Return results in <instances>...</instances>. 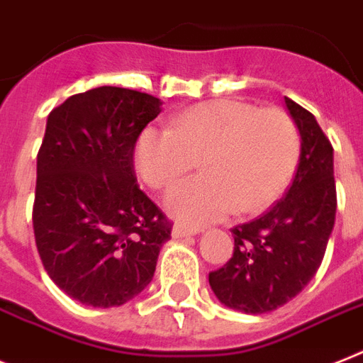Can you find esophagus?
Wrapping results in <instances>:
<instances>
[{"label":"esophagus","instance_id":"esophagus-1","mask_svg":"<svg viewBox=\"0 0 363 363\" xmlns=\"http://www.w3.org/2000/svg\"><path fill=\"white\" fill-rule=\"evenodd\" d=\"M200 232H202L200 228H189V226H184V224H176L174 228H172V235H174L176 239L187 238V235H196V233Z\"/></svg>","mask_w":363,"mask_h":363}]
</instances>
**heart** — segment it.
Listing matches in <instances>:
<instances>
[{
	"instance_id": "obj_1",
	"label": "heart",
	"mask_w": 363,
	"mask_h": 363,
	"mask_svg": "<svg viewBox=\"0 0 363 363\" xmlns=\"http://www.w3.org/2000/svg\"><path fill=\"white\" fill-rule=\"evenodd\" d=\"M298 154L301 135L286 111L215 100L174 115L169 128H146L135 145V167L150 187L169 189L200 157L202 174L164 199L172 217L199 226L235 209L267 208L291 179Z\"/></svg>"
}]
</instances>
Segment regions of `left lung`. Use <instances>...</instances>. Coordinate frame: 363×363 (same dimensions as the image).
Masks as SVG:
<instances>
[{
	"label": "left lung",
	"instance_id": "obj_1",
	"mask_svg": "<svg viewBox=\"0 0 363 363\" xmlns=\"http://www.w3.org/2000/svg\"><path fill=\"white\" fill-rule=\"evenodd\" d=\"M301 133V157L291 187L267 213L232 228L233 256L209 272L224 306L267 313L296 296L325 256L336 220L334 148L310 111L286 98Z\"/></svg>",
	"mask_w": 363,
	"mask_h": 363
}]
</instances>
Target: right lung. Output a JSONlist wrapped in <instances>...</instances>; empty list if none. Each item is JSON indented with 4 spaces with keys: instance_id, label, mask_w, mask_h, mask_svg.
<instances>
[{
    "instance_id": "obj_1",
    "label": "right lung",
    "mask_w": 363,
    "mask_h": 363,
    "mask_svg": "<svg viewBox=\"0 0 363 363\" xmlns=\"http://www.w3.org/2000/svg\"><path fill=\"white\" fill-rule=\"evenodd\" d=\"M161 113L146 92L98 86L50 113L37 155L33 230L38 256L68 296L122 306L154 278L172 224L140 191L133 150Z\"/></svg>"
}]
</instances>
